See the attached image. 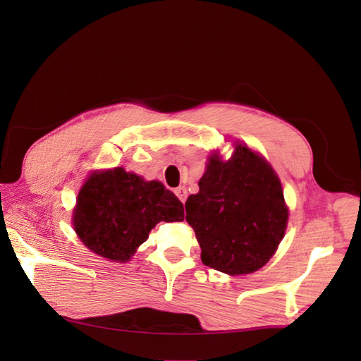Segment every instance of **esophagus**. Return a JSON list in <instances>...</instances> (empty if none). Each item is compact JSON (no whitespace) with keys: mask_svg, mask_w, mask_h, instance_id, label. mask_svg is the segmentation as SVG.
I'll return each mask as SVG.
<instances>
[{"mask_svg":"<svg viewBox=\"0 0 361 361\" xmlns=\"http://www.w3.org/2000/svg\"><path fill=\"white\" fill-rule=\"evenodd\" d=\"M174 194H176L178 195V197H179V200L182 202V203H185V200H187V188H185V187H179V188H176V190H174Z\"/></svg>","mask_w":361,"mask_h":361,"instance_id":"esophagus-1","label":"esophagus"}]
</instances>
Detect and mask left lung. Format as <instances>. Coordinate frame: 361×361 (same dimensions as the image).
I'll return each instance as SVG.
<instances>
[{
	"label": "left lung",
	"mask_w": 361,
	"mask_h": 361,
	"mask_svg": "<svg viewBox=\"0 0 361 361\" xmlns=\"http://www.w3.org/2000/svg\"><path fill=\"white\" fill-rule=\"evenodd\" d=\"M185 209L206 267L228 276L255 272L274 256L285 236L288 206L280 179L269 164L247 146L232 158L209 157Z\"/></svg>",
	"instance_id": "left-lung-1"
}]
</instances>
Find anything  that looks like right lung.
I'll return each instance as SVG.
<instances>
[{"mask_svg":"<svg viewBox=\"0 0 361 361\" xmlns=\"http://www.w3.org/2000/svg\"><path fill=\"white\" fill-rule=\"evenodd\" d=\"M183 204L158 180L125 169L94 171L78 192L73 228L97 256L128 262L159 221H182Z\"/></svg>","mask_w":361,"mask_h":361,"instance_id":"obj_1","label":"right lung"}]
</instances>
